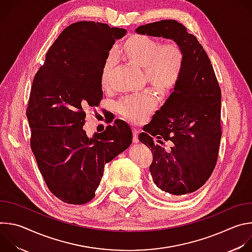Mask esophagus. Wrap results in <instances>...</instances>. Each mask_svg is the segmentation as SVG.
Wrapping results in <instances>:
<instances>
[{"label": "esophagus", "mask_w": 252, "mask_h": 252, "mask_svg": "<svg viewBox=\"0 0 252 252\" xmlns=\"http://www.w3.org/2000/svg\"><path fill=\"white\" fill-rule=\"evenodd\" d=\"M132 141L133 143H137L138 142V130L135 127H132Z\"/></svg>", "instance_id": "obj_1"}]
</instances>
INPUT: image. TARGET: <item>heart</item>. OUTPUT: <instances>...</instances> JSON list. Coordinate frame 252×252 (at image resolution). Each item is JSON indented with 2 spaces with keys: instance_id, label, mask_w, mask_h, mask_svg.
I'll return each mask as SVG.
<instances>
[{
  "instance_id": "obj_1",
  "label": "heart",
  "mask_w": 252,
  "mask_h": 252,
  "mask_svg": "<svg viewBox=\"0 0 252 252\" xmlns=\"http://www.w3.org/2000/svg\"><path fill=\"white\" fill-rule=\"evenodd\" d=\"M116 57L143 69L146 81L160 93L175 89L181 81L185 65L186 53L175 42L160 44L149 35L134 33L124 42ZM114 66L113 59L106 60L101 73V84L107 86ZM158 99L151 94L128 95L118 103L119 113L133 123L145 122L156 109Z\"/></svg>"
}]
</instances>
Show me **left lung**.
Masks as SVG:
<instances>
[{"label":"left lung","mask_w":252,"mask_h":252,"mask_svg":"<svg viewBox=\"0 0 252 252\" xmlns=\"http://www.w3.org/2000/svg\"><path fill=\"white\" fill-rule=\"evenodd\" d=\"M135 32L173 40L186 53L181 81L139 134V140L153 152L150 171L154 183L160 193L176 199L200 189L217 164L221 138L220 88L204 49L181 23L162 20ZM162 140L172 141L169 150L161 147Z\"/></svg>","instance_id":"1"}]
</instances>
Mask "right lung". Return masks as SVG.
Here are the masks:
<instances>
[{
    "instance_id": "obj_1",
    "label": "right lung",
    "mask_w": 252,
    "mask_h": 252,
    "mask_svg": "<svg viewBox=\"0 0 252 252\" xmlns=\"http://www.w3.org/2000/svg\"><path fill=\"white\" fill-rule=\"evenodd\" d=\"M126 30L94 22L65 28L35 74L27 109L31 149L51 192L63 202L94 197L105 163L131 143L129 126L116 120L89 137L86 110L102 98L101 73L109 52Z\"/></svg>"
}]
</instances>
